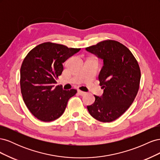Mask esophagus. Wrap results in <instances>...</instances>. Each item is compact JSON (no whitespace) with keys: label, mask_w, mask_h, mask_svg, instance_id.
Masks as SVG:
<instances>
[{"label":"esophagus","mask_w":160,"mask_h":160,"mask_svg":"<svg viewBox=\"0 0 160 160\" xmlns=\"http://www.w3.org/2000/svg\"><path fill=\"white\" fill-rule=\"evenodd\" d=\"M78 93H79V95H81V96H83V95H85L86 94L85 92L82 91H81V90H79V91H78Z\"/></svg>","instance_id":"esophagus-1"}]
</instances>
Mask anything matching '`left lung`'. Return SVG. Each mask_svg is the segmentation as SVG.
<instances>
[{"label":"left lung","mask_w":160,"mask_h":160,"mask_svg":"<svg viewBox=\"0 0 160 160\" xmlns=\"http://www.w3.org/2000/svg\"><path fill=\"white\" fill-rule=\"evenodd\" d=\"M86 50L104 63L99 75L103 94L101 98L95 95L94 103L88 109L95 119L111 122L127 111L138 94L141 78L138 62L128 47L115 40L101 41Z\"/></svg>","instance_id":"obj_1"}]
</instances>
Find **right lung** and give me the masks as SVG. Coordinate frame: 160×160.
Listing matches in <instances>:
<instances>
[{
	"label": "right lung",
	"mask_w": 160,
	"mask_h": 160,
	"mask_svg": "<svg viewBox=\"0 0 160 160\" xmlns=\"http://www.w3.org/2000/svg\"><path fill=\"white\" fill-rule=\"evenodd\" d=\"M80 48L46 42L28 52L21 67V91L27 108L42 122L54 121L62 115L77 90L55 86L63 71L62 63Z\"/></svg>",
	"instance_id": "obj_1"
}]
</instances>
